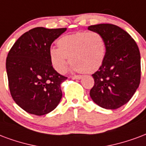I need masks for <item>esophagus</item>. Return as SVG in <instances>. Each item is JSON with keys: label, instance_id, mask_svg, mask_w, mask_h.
Returning a JSON list of instances; mask_svg holds the SVG:
<instances>
[{"label": "esophagus", "instance_id": "1", "mask_svg": "<svg viewBox=\"0 0 146 146\" xmlns=\"http://www.w3.org/2000/svg\"><path fill=\"white\" fill-rule=\"evenodd\" d=\"M72 77V79H73V80H80V79L82 78V76H80V75H77V76H71Z\"/></svg>", "mask_w": 146, "mask_h": 146}]
</instances>
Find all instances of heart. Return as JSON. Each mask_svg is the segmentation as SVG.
<instances>
[{
    "label": "heart",
    "instance_id": "1",
    "mask_svg": "<svg viewBox=\"0 0 146 146\" xmlns=\"http://www.w3.org/2000/svg\"><path fill=\"white\" fill-rule=\"evenodd\" d=\"M58 48L49 49V58L57 72L63 73L68 64L72 70L92 73L101 67L105 59L106 42L97 32H81L64 35L57 41Z\"/></svg>",
    "mask_w": 146,
    "mask_h": 146
}]
</instances>
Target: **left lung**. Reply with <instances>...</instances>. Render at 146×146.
<instances>
[{"label": "left lung", "mask_w": 146, "mask_h": 146, "mask_svg": "<svg viewBox=\"0 0 146 146\" xmlns=\"http://www.w3.org/2000/svg\"><path fill=\"white\" fill-rule=\"evenodd\" d=\"M106 42L105 59L92 75L94 85L90 96L101 108H119L128 103L140 84L141 57L139 47L128 32L111 24L90 25Z\"/></svg>", "instance_id": "left-lung-1"}]
</instances>
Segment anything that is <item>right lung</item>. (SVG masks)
I'll return each instance as SVG.
<instances>
[{"mask_svg":"<svg viewBox=\"0 0 146 146\" xmlns=\"http://www.w3.org/2000/svg\"><path fill=\"white\" fill-rule=\"evenodd\" d=\"M66 30L43 27L31 29L16 41L7 54L10 92L15 102L29 114H48L62 98L61 84L67 77L54 70L49 49Z\"/></svg>","mask_w":146,"mask_h":146,"instance_id":"add662e5","label":"right lung"}]
</instances>
